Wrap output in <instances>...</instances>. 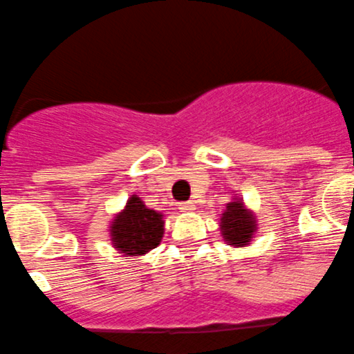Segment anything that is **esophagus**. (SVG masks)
<instances>
[{
  "mask_svg": "<svg viewBox=\"0 0 354 354\" xmlns=\"http://www.w3.org/2000/svg\"><path fill=\"white\" fill-rule=\"evenodd\" d=\"M180 209L183 211V213H188V211L196 209V206H194V203H183L180 204Z\"/></svg>",
  "mask_w": 354,
  "mask_h": 354,
  "instance_id": "esophagus-1",
  "label": "esophagus"
}]
</instances>
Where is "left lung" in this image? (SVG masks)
Masks as SVG:
<instances>
[{
	"label": "left lung",
	"instance_id": "1",
	"mask_svg": "<svg viewBox=\"0 0 354 354\" xmlns=\"http://www.w3.org/2000/svg\"><path fill=\"white\" fill-rule=\"evenodd\" d=\"M259 223L252 209H248L239 196H234L230 203H227L225 211L220 218V232L223 241L234 248H244L252 243L255 237Z\"/></svg>",
	"mask_w": 354,
	"mask_h": 354
}]
</instances>
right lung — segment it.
<instances>
[{"mask_svg": "<svg viewBox=\"0 0 354 354\" xmlns=\"http://www.w3.org/2000/svg\"><path fill=\"white\" fill-rule=\"evenodd\" d=\"M164 214L145 206L141 197L131 196L125 207L110 223V241L124 257H143L160 244Z\"/></svg>", "mask_w": 354, "mask_h": 354, "instance_id": "right-lung-1", "label": "right lung"}]
</instances>
